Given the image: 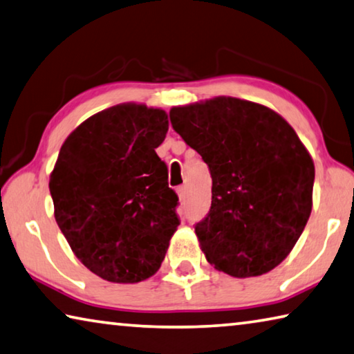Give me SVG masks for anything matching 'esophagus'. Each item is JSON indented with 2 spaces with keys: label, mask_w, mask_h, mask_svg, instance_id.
Here are the masks:
<instances>
[{
  "label": "esophagus",
  "mask_w": 354,
  "mask_h": 354,
  "mask_svg": "<svg viewBox=\"0 0 354 354\" xmlns=\"http://www.w3.org/2000/svg\"><path fill=\"white\" fill-rule=\"evenodd\" d=\"M176 194H178L179 198L186 197V186H179V187L176 189Z\"/></svg>",
  "instance_id": "esophagus-1"
}]
</instances>
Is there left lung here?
<instances>
[{
  "label": "left lung",
  "instance_id": "obj_1",
  "mask_svg": "<svg viewBox=\"0 0 354 354\" xmlns=\"http://www.w3.org/2000/svg\"><path fill=\"white\" fill-rule=\"evenodd\" d=\"M170 121L211 171V209L195 225L206 260L238 279L280 265L312 212L315 165L295 129L227 96L173 106Z\"/></svg>",
  "mask_w": 354,
  "mask_h": 354
}]
</instances>
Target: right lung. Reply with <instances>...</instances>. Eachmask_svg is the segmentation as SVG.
Instances as JSON below:
<instances>
[{"mask_svg": "<svg viewBox=\"0 0 354 354\" xmlns=\"http://www.w3.org/2000/svg\"><path fill=\"white\" fill-rule=\"evenodd\" d=\"M168 115L120 104L83 121L50 175L55 218L75 257L115 283L154 276L179 225L178 195L156 154Z\"/></svg>", "mask_w": 354, "mask_h": 354, "instance_id": "1", "label": "right lung"}]
</instances>
